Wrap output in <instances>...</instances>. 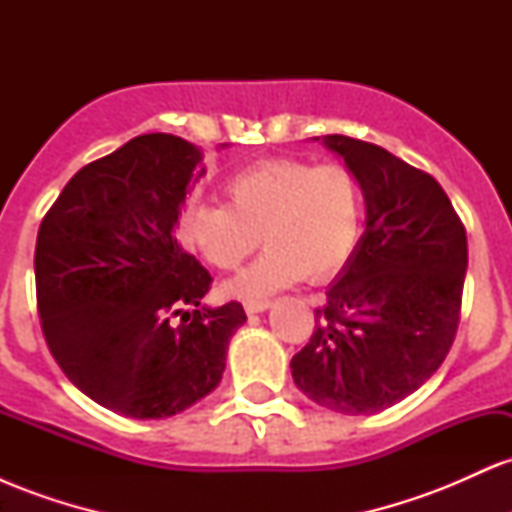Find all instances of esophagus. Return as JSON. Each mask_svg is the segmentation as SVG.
I'll return each instance as SVG.
<instances>
[{
    "mask_svg": "<svg viewBox=\"0 0 512 512\" xmlns=\"http://www.w3.org/2000/svg\"><path fill=\"white\" fill-rule=\"evenodd\" d=\"M269 305H272V301H245V313H248V315L264 313Z\"/></svg>",
    "mask_w": 512,
    "mask_h": 512,
    "instance_id": "esophagus-1",
    "label": "esophagus"
}]
</instances>
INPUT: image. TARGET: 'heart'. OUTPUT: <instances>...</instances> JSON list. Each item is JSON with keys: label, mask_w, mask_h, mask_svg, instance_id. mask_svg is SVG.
<instances>
[{"label": "heart", "mask_w": 512, "mask_h": 512, "mask_svg": "<svg viewBox=\"0 0 512 512\" xmlns=\"http://www.w3.org/2000/svg\"><path fill=\"white\" fill-rule=\"evenodd\" d=\"M228 204H197L185 238L221 272L238 269L260 240L267 252L228 284L240 298H260L303 276L327 281L354 257L363 226V192L344 163L267 158L226 182Z\"/></svg>", "instance_id": "heart-1"}]
</instances>
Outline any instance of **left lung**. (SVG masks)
Instances as JSON below:
<instances>
[{
	"label": "left lung",
	"instance_id": "obj_1",
	"mask_svg": "<svg viewBox=\"0 0 512 512\" xmlns=\"http://www.w3.org/2000/svg\"><path fill=\"white\" fill-rule=\"evenodd\" d=\"M322 144L361 182L366 233L315 310V332L291 358V375L320 407L375 414L419 390L448 356L467 233L424 170L344 134H327Z\"/></svg>",
	"mask_w": 512,
	"mask_h": 512
}]
</instances>
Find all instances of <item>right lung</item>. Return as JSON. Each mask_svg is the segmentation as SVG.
I'll return each mask as SVG.
<instances>
[{
    "label": "right lung",
    "mask_w": 512,
    "mask_h": 512,
    "mask_svg": "<svg viewBox=\"0 0 512 512\" xmlns=\"http://www.w3.org/2000/svg\"><path fill=\"white\" fill-rule=\"evenodd\" d=\"M202 151L142 134L64 185L38 231L35 291L50 354L115 414L166 419L221 383L243 305L207 308L211 274L175 238Z\"/></svg>",
    "instance_id": "right-lung-1"
}]
</instances>
